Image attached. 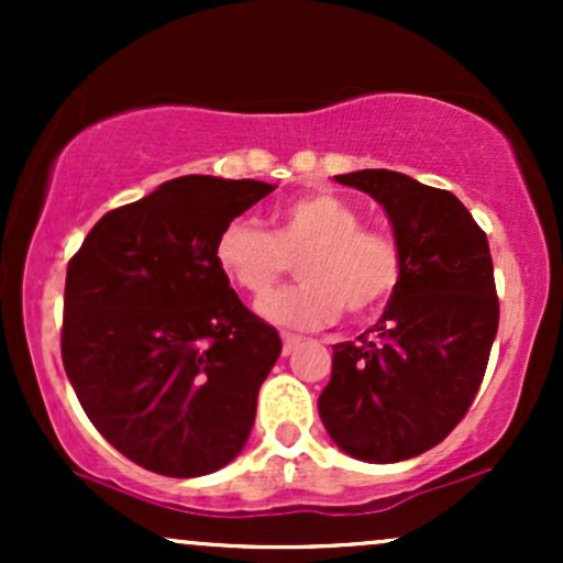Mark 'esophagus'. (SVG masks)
I'll return each instance as SVG.
<instances>
[{"label":"esophagus","mask_w":563,"mask_h":563,"mask_svg":"<svg viewBox=\"0 0 563 563\" xmlns=\"http://www.w3.org/2000/svg\"><path fill=\"white\" fill-rule=\"evenodd\" d=\"M299 344H301V335H294V333H283V354H286V357H288V354L294 352V349L299 346Z\"/></svg>","instance_id":"1"}]
</instances>
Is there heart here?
Listing matches in <instances>:
<instances>
[{"instance_id":"1","label":"heart","mask_w":563,"mask_h":563,"mask_svg":"<svg viewBox=\"0 0 563 563\" xmlns=\"http://www.w3.org/2000/svg\"><path fill=\"white\" fill-rule=\"evenodd\" d=\"M303 280L260 301L275 325L322 328L346 312H376L402 280V249L391 232L363 228V214L331 190L283 200L273 211V232L251 217L219 230L214 260L251 296H264L299 260Z\"/></svg>"}]
</instances>
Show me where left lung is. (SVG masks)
I'll return each instance as SVG.
<instances>
[{
    "instance_id": "obj_1",
    "label": "left lung",
    "mask_w": 563,
    "mask_h": 563,
    "mask_svg": "<svg viewBox=\"0 0 563 563\" xmlns=\"http://www.w3.org/2000/svg\"><path fill=\"white\" fill-rule=\"evenodd\" d=\"M335 183L384 206L402 280L371 331L333 346L318 410L346 455L407 461L442 442L479 391L500 318L489 243L452 192L407 174L363 169Z\"/></svg>"
}]
</instances>
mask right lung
I'll list each match as a JSON object with an SVG mask.
<instances>
[{"mask_svg": "<svg viewBox=\"0 0 563 563\" xmlns=\"http://www.w3.org/2000/svg\"><path fill=\"white\" fill-rule=\"evenodd\" d=\"M275 187L187 174L108 211L68 262L63 365L89 421L153 474L235 461L280 335L214 260L219 230Z\"/></svg>", "mask_w": 563, "mask_h": 563, "instance_id": "right-lung-1", "label": "right lung"}]
</instances>
